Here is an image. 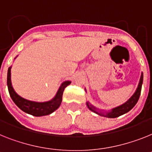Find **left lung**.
<instances>
[{
  "mask_svg": "<svg viewBox=\"0 0 152 152\" xmlns=\"http://www.w3.org/2000/svg\"><path fill=\"white\" fill-rule=\"evenodd\" d=\"M142 83H143V72H141V77H140V80H139L138 85L134 93V94L131 96V97L121 105L116 107L112 108L111 110H104L99 109V108L96 107L94 105H92L90 102H86V106L87 107L91 110L92 112L96 113L98 115L102 116V117H108V118H115V117H118L120 116L123 115L124 113H127L130 111L132 108L135 106V104H137L138 101V99L141 95V86H142ZM85 90H86L85 88Z\"/></svg>",
  "mask_w": 152,
  "mask_h": 152,
  "instance_id": "8db88e82",
  "label": "left lung"
}]
</instances>
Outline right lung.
<instances>
[{
    "mask_svg": "<svg viewBox=\"0 0 152 152\" xmlns=\"http://www.w3.org/2000/svg\"><path fill=\"white\" fill-rule=\"evenodd\" d=\"M17 56L15 57L14 59L17 58ZM11 66H10L8 68V70H7V85L11 99L14 101V103L22 111L31 114V115L35 116V117L48 115V114L53 113L56 110L58 109L59 106L61 105V103H62V94H63L64 89L71 83L70 80H66V81L62 83L58 88L56 94L55 95V96L52 98V100L45 102L32 101V100H27V99L23 98L21 96H19L14 90L12 83H11Z\"/></svg>",
    "mask_w": 152,
    "mask_h": 152,
    "instance_id": "obj_1",
    "label": "right lung"
}]
</instances>
